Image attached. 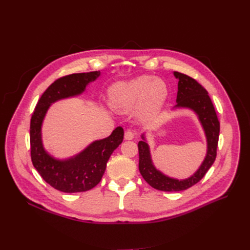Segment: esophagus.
Listing matches in <instances>:
<instances>
[{
    "label": "esophagus",
    "instance_id": "obj_1",
    "mask_svg": "<svg viewBox=\"0 0 250 250\" xmlns=\"http://www.w3.org/2000/svg\"><path fill=\"white\" fill-rule=\"evenodd\" d=\"M136 133L134 131H132V130H127V131H125V134H124V138L126 140H131L135 137Z\"/></svg>",
    "mask_w": 250,
    "mask_h": 250
}]
</instances>
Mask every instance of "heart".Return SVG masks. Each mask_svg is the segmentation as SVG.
<instances>
[{"label":"heart","mask_w":250,"mask_h":250,"mask_svg":"<svg viewBox=\"0 0 250 250\" xmlns=\"http://www.w3.org/2000/svg\"><path fill=\"white\" fill-rule=\"evenodd\" d=\"M167 86L158 78L140 76L115 84L110 90L112 105L119 111H131L139 105L141 115L157 113L167 99Z\"/></svg>","instance_id":"obj_1"}]
</instances>
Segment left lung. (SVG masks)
I'll return each mask as SVG.
<instances>
[{
  "label": "left lung",
  "instance_id": "obj_1",
  "mask_svg": "<svg viewBox=\"0 0 250 250\" xmlns=\"http://www.w3.org/2000/svg\"><path fill=\"white\" fill-rule=\"evenodd\" d=\"M174 75L179 80L178 81L176 106L189 108L197 114L206 132L208 152L204 163L191 177L185 180H177L165 176L153 167L147 144L145 140L139 141V172L151 187L162 190V191H182L203 179L217 158L220 134L219 119L206 88L200 85L194 78L188 75L177 72V71H175ZM142 138L145 139L144 135H142Z\"/></svg>",
  "mask_w": 250,
  "mask_h": 250
}]
</instances>
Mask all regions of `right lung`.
I'll list each match as a JSON object with an SVG mask.
<instances>
[{
  "label": "right lung",
  "mask_w": 250,
  "mask_h": 250,
  "mask_svg": "<svg viewBox=\"0 0 250 250\" xmlns=\"http://www.w3.org/2000/svg\"><path fill=\"white\" fill-rule=\"evenodd\" d=\"M100 71L74 73L54 81L39 100L30 120V157L33 167L42 179L59 191L74 193L92 189L102 180L113 151L122 144L124 131L117 127L112 134L97 140L77 154L66 161H59L47 154L42 144L41 128L44 115L52 103L77 96L84 91L90 81L96 80Z\"/></svg>",
  "instance_id": "right-lung-1"
}]
</instances>
